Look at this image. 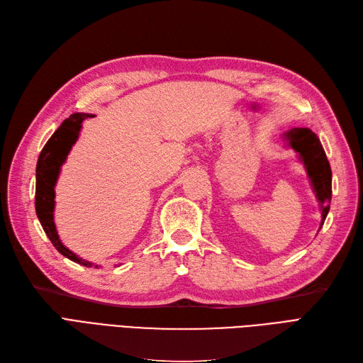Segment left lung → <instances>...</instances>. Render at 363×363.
Segmentation results:
<instances>
[{
	"label": "left lung",
	"mask_w": 363,
	"mask_h": 363,
	"mask_svg": "<svg viewBox=\"0 0 363 363\" xmlns=\"http://www.w3.org/2000/svg\"><path fill=\"white\" fill-rule=\"evenodd\" d=\"M288 145L300 155V160L306 167L308 177L321 203V225L330 209L332 201V169L325 152L321 146L317 134L312 133L309 128H294L286 133Z\"/></svg>",
	"instance_id": "8db88e82"
}]
</instances>
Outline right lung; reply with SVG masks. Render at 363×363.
Returning <instances> with one entry per match:
<instances>
[{"mask_svg":"<svg viewBox=\"0 0 363 363\" xmlns=\"http://www.w3.org/2000/svg\"><path fill=\"white\" fill-rule=\"evenodd\" d=\"M89 118H91V116L86 113H74L69 116L43 146L36 167V214L40 225L58 252L71 261L84 267H91L93 264L81 259L79 256L65 247L60 238H58L54 223V186L69 150H71V147L77 142L81 123ZM95 268H98V265Z\"/></svg>","mask_w":363,"mask_h":363,"instance_id":"right-lung-1","label":"right lung"}]
</instances>
